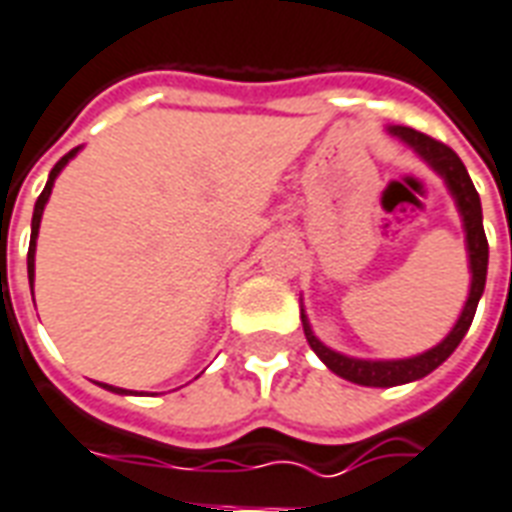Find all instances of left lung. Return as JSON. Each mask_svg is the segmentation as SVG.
<instances>
[{
  "instance_id": "left-lung-1",
  "label": "left lung",
  "mask_w": 512,
  "mask_h": 512,
  "mask_svg": "<svg viewBox=\"0 0 512 512\" xmlns=\"http://www.w3.org/2000/svg\"><path fill=\"white\" fill-rule=\"evenodd\" d=\"M398 138H404L406 144H412L420 155H423L431 166H434L442 177H445L447 188L455 196V204L464 215V229H466V248H469V264H472V289H469V300L464 305V313L461 319L453 327V333L447 335L445 341L434 346L431 352L417 354V357H409V360H387V363H374V360H354V357H343V354L327 349L324 343L316 341V335L311 333V327L302 316V324H305V338L311 343V349L319 357L322 363L333 371V374L343 376L354 384H365V387H395V384L414 382V379H423L425 374H431L434 368L445 363L447 357L458 349V343L469 330V324L475 319L477 302H480V294L486 289V270H488V240L486 231H483V210H480V196H477L475 185L469 179V171L461 163V158L455 155L453 149L442 144L439 138H431L420 133L414 128H390Z\"/></svg>"
}]
</instances>
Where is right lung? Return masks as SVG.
I'll use <instances>...</instances> for the list:
<instances>
[{"label":"right lung","mask_w":512,"mask_h":512,"mask_svg":"<svg viewBox=\"0 0 512 512\" xmlns=\"http://www.w3.org/2000/svg\"><path fill=\"white\" fill-rule=\"evenodd\" d=\"M78 149H70L65 158L59 160L57 166L51 169V174H48V182L46 188H43V193L37 196L35 201V215H32V240H29V253H26V272H29V281L35 278V240H37V229H40V218H43V207H46L48 196H51V188H54V179H57V174L62 171V166H65L67 160L76 155ZM106 390H114V393H125V390H119V387H111V384H106Z\"/></svg>","instance_id":"right-lung-1"}]
</instances>
